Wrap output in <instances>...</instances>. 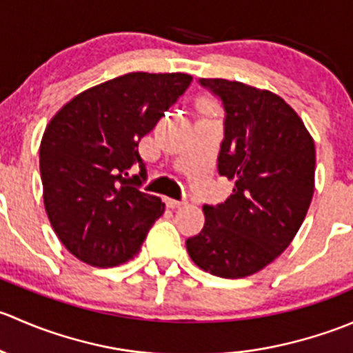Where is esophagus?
<instances>
[{"instance_id": "esophagus-1", "label": "esophagus", "mask_w": 353, "mask_h": 353, "mask_svg": "<svg viewBox=\"0 0 353 353\" xmlns=\"http://www.w3.org/2000/svg\"><path fill=\"white\" fill-rule=\"evenodd\" d=\"M163 201H165V205L169 206V208H172V210L183 208V206L186 205V203H184V201H177V199H172V198H165V199H163Z\"/></svg>"}]
</instances>
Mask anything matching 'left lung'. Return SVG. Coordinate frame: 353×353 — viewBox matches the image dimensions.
<instances>
[{"mask_svg": "<svg viewBox=\"0 0 353 353\" xmlns=\"http://www.w3.org/2000/svg\"><path fill=\"white\" fill-rule=\"evenodd\" d=\"M198 81L222 102L219 174L236 188L203 206L205 225L186 249L205 272L243 279L279 258L301 229L314 193V141L279 95L223 78Z\"/></svg>", "mask_w": 353, "mask_h": 353, "instance_id": "obj_1", "label": "left lung"}]
</instances>
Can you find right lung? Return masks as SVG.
<instances>
[{
  "instance_id": "1",
  "label": "right lung",
  "mask_w": 353,
  "mask_h": 353,
  "mask_svg": "<svg viewBox=\"0 0 353 353\" xmlns=\"http://www.w3.org/2000/svg\"><path fill=\"white\" fill-rule=\"evenodd\" d=\"M186 73H128L81 92L48 124L39 150L44 206L63 245L99 268L130 261L163 213L143 193L138 143L188 90ZM138 163L141 174L129 176Z\"/></svg>"
}]
</instances>
